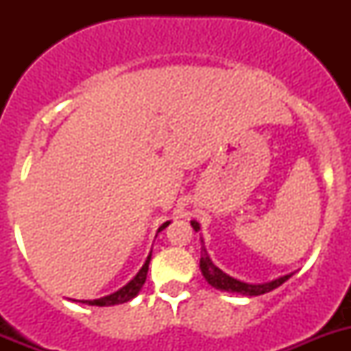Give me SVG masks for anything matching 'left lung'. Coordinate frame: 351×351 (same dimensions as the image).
<instances>
[{
    "label": "left lung",
    "instance_id": "1",
    "mask_svg": "<svg viewBox=\"0 0 351 351\" xmlns=\"http://www.w3.org/2000/svg\"><path fill=\"white\" fill-rule=\"evenodd\" d=\"M192 228L198 231L200 226H198L197 221H192ZM202 244H204V239H202ZM200 270L202 275L205 277V280L208 282L214 289L217 290H224V292H232V293H241V295H247V297H253V295H261V293H267L271 292L274 289L280 287L284 282L289 280L292 277V274L284 275L280 278H275V280L267 282V284H246V282L238 280V278H232L229 277L228 274L221 270L219 267H215L212 263L210 256H208L207 250L205 246H202V258H200Z\"/></svg>",
    "mask_w": 351,
    "mask_h": 351
}]
</instances>
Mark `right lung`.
<instances>
[{
    "label": "right lung",
    "instance_id": "right-lung-1",
    "mask_svg": "<svg viewBox=\"0 0 351 351\" xmlns=\"http://www.w3.org/2000/svg\"><path fill=\"white\" fill-rule=\"evenodd\" d=\"M168 224H169V221L165 222V224H162L161 228L158 229V232H161L162 229H165ZM151 253H153V251H151ZM151 253H149V256L146 258V263L143 265V268H141V270L137 271L136 277H134L132 280L129 282V284L123 285L122 289H119V290H117V292L110 293V295L100 297V299H95V300H80V302L88 304V306H100V307H104V306H117V304H123V302H127V300L134 299V297H136L137 293H139V290L143 289L144 282H146L147 270H149Z\"/></svg>",
    "mask_w": 351,
    "mask_h": 351
}]
</instances>
